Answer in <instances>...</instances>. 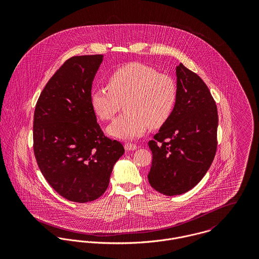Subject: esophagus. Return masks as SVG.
I'll return each instance as SVG.
<instances>
[{"mask_svg":"<svg viewBox=\"0 0 259 259\" xmlns=\"http://www.w3.org/2000/svg\"><path fill=\"white\" fill-rule=\"evenodd\" d=\"M124 148H125L126 150H136V149L138 148V146L135 145V144H132V143H126V144L124 145Z\"/></svg>","mask_w":259,"mask_h":259,"instance_id":"1","label":"esophagus"}]
</instances>
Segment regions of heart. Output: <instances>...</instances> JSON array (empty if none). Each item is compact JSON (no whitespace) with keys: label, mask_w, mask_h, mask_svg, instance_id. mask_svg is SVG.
<instances>
[{"label":"heart","mask_w":259,"mask_h":259,"mask_svg":"<svg viewBox=\"0 0 259 259\" xmlns=\"http://www.w3.org/2000/svg\"><path fill=\"white\" fill-rule=\"evenodd\" d=\"M108 88H95L90 100L95 113L110 120L124 106L125 112L108 127L111 137L131 140L144 136L148 126L167 121L178 101L175 79L141 63L123 65L107 77Z\"/></svg>","instance_id":"obj_1"}]
</instances>
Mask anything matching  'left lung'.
<instances>
[{"instance_id": "8db88e82", "label": "left lung", "mask_w": 259, "mask_h": 259, "mask_svg": "<svg viewBox=\"0 0 259 259\" xmlns=\"http://www.w3.org/2000/svg\"><path fill=\"white\" fill-rule=\"evenodd\" d=\"M177 78L175 110L148 142V183L169 196L185 193L202 180L218 148V108L207 85L183 64L177 67Z\"/></svg>"}]
</instances>
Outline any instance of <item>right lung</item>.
Here are the masks:
<instances>
[{
	"label": "right lung",
	"mask_w": 259,
	"mask_h": 259,
	"mask_svg": "<svg viewBox=\"0 0 259 259\" xmlns=\"http://www.w3.org/2000/svg\"><path fill=\"white\" fill-rule=\"evenodd\" d=\"M103 58L67 60L47 82L34 113V153L42 176L60 195L79 203L105 193L124 152L119 142L104 135L91 105Z\"/></svg>",
	"instance_id": "1"
}]
</instances>
